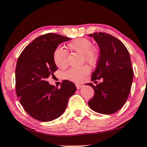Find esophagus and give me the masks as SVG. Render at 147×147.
Here are the masks:
<instances>
[{
  "instance_id": "obj_1",
  "label": "esophagus",
  "mask_w": 147,
  "mask_h": 147,
  "mask_svg": "<svg viewBox=\"0 0 147 147\" xmlns=\"http://www.w3.org/2000/svg\"><path fill=\"white\" fill-rule=\"evenodd\" d=\"M76 87H77V90H80L81 88L83 87V85H79V84H76Z\"/></svg>"
}]
</instances>
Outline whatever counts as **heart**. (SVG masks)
Returning <instances> with one entry per match:
<instances>
[{
  "instance_id": "1",
  "label": "heart",
  "mask_w": 147,
  "mask_h": 147,
  "mask_svg": "<svg viewBox=\"0 0 147 147\" xmlns=\"http://www.w3.org/2000/svg\"><path fill=\"white\" fill-rule=\"evenodd\" d=\"M70 51L82 55L83 60L88 63H93L96 59V53L93 49V43L87 38H79L68 45ZM53 60L56 66L60 68H66L68 65L66 51L61 48H57L53 53ZM87 66L71 68L66 72V78L74 82H81L89 72Z\"/></svg>"
}]
</instances>
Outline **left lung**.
<instances>
[{
	"instance_id": "left-lung-1",
	"label": "left lung",
	"mask_w": 147,
	"mask_h": 147,
	"mask_svg": "<svg viewBox=\"0 0 147 147\" xmlns=\"http://www.w3.org/2000/svg\"><path fill=\"white\" fill-rule=\"evenodd\" d=\"M98 44L100 55L92 81L102 79L94 86V96L88 105L94 112L112 114L123 107L129 94L133 82L134 71L129 53L118 39L106 33L90 34Z\"/></svg>"
}]
</instances>
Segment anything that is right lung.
Wrapping results in <instances>:
<instances>
[{
	"mask_svg": "<svg viewBox=\"0 0 147 147\" xmlns=\"http://www.w3.org/2000/svg\"><path fill=\"white\" fill-rule=\"evenodd\" d=\"M70 40L55 33L41 35L26 47L18 59L17 96L24 110L38 121L49 122L59 117L66 110L68 98L77 90L70 81H63L60 88L47 81L57 70L54 51L60 44Z\"/></svg>",
	"mask_w": 147,
	"mask_h": 147,
	"instance_id": "1",
	"label": "right lung"
}]
</instances>
